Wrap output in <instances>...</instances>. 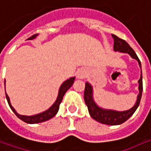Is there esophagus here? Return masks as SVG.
<instances>
[{
    "mask_svg": "<svg viewBox=\"0 0 151 151\" xmlns=\"http://www.w3.org/2000/svg\"><path fill=\"white\" fill-rule=\"evenodd\" d=\"M84 77V73H83V72H79L78 73V78H83Z\"/></svg>",
    "mask_w": 151,
    "mask_h": 151,
    "instance_id": "obj_1",
    "label": "esophagus"
}]
</instances>
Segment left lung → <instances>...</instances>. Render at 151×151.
<instances>
[{
  "mask_svg": "<svg viewBox=\"0 0 151 151\" xmlns=\"http://www.w3.org/2000/svg\"><path fill=\"white\" fill-rule=\"evenodd\" d=\"M112 37L114 39V50L116 51H120L123 53H128L132 56L134 59H136L139 63V65L141 68V63L139 57L137 56L134 50L130 47V45L126 42L124 40H122L120 38L112 35ZM139 94L138 95L137 101L135 105L131 109L124 111H116L112 110H105L101 107H99L94 101L93 96H92V87L91 85L86 83H85V88H84V101L87 106L88 110V112L93 119L95 121L99 122L103 124L106 125H119L126 122L128 118L134 113L136 109L138 108L139 103H140L141 96H142V91H143V81H142V72H141V77L139 80Z\"/></svg>",
  "mask_w": 151,
  "mask_h": 151,
  "instance_id": "1",
  "label": "left lung"
}]
</instances>
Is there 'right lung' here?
<instances>
[{"label":"right lung","instance_id":"1","mask_svg":"<svg viewBox=\"0 0 151 151\" xmlns=\"http://www.w3.org/2000/svg\"><path fill=\"white\" fill-rule=\"evenodd\" d=\"M37 35H32L31 37H29L28 40H33L36 37ZM74 79L75 78H71L68 79L67 81L63 83V84L61 85L60 87V89H59V93H58V96H57V99H56V102L50 107L47 111H44L42 113H40V114L35 115V116H23V115H19L16 111L15 109L13 108L12 106L10 103V100H9V97L8 95L6 94V100H7V102L9 104V106L11 107V109L12 110V111L16 114V116L19 118L21 119L22 121L25 122L27 123H30V124H33V123H39V122H45L47 120H50V118H52L53 116H55L56 114L57 113L58 110H59V106H60V104L61 102L63 101V96L65 95V93L68 91V89L72 85L73 83H74Z\"/></svg>","mask_w":151,"mask_h":151}]
</instances>
